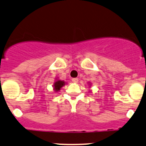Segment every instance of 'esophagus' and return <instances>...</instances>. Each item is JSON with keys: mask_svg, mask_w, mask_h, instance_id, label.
<instances>
[{"mask_svg": "<svg viewBox=\"0 0 146 146\" xmlns=\"http://www.w3.org/2000/svg\"><path fill=\"white\" fill-rule=\"evenodd\" d=\"M72 81L73 83L74 84H77L78 82H79V79H77V78H74V79H72Z\"/></svg>", "mask_w": 146, "mask_h": 146, "instance_id": "obj_1", "label": "esophagus"}]
</instances>
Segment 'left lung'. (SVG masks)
<instances>
[{
	"label": "left lung",
	"instance_id": "obj_1",
	"mask_svg": "<svg viewBox=\"0 0 146 146\" xmlns=\"http://www.w3.org/2000/svg\"><path fill=\"white\" fill-rule=\"evenodd\" d=\"M89 86H91V84H89Z\"/></svg>",
	"mask_w": 146,
	"mask_h": 146
}]
</instances>
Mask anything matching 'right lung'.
Segmentation results:
<instances>
[{
    "mask_svg": "<svg viewBox=\"0 0 146 146\" xmlns=\"http://www.w3.org/2000/svg\"><path fill=\"white\" fill-rule=\"evenodd\" d=\"M67 83H66L64 81H61L56 79V81L54 82L53 86H53V90L55 92H58V91H60V88H62V86H64Z\"/></svg>",
    "mask_w": 146,
    "mask_h": 146,
    "instance_id": "right-lung-1",
    "label": "right lung"
}]
</instances>
